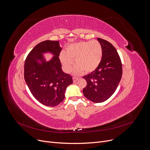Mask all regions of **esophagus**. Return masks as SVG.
<instances>
[{
    "label": "esophagus",
    "mask_w": 150,
    "mask_h": 150,
    "mask_svg": "<svg viewBox=\"0 0 150 150\" xmlns=\"http://www.w3.org/2000/svg\"><path fill=\"white\" fill-rule=\"evenodd\" d=\"M72 79H73V82L75 83V82H76L78 80V78H72Z\"/></svg>",
    "instance_id": "obj_1"
}]
</instances>
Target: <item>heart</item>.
<instances>
[{
    "label": "heart",
    "instance_id": "heart-1",
    "mask_svg": "<svg viewBox=\"0 0 150 150\" xmlns=\"http://www.w3.org/2000/svg\"><path fill=\"white\" fill-rule=\"evenodd\" d=\"M102 54L101 44L97 40H89L69 45L65 52H61L59 59L63 69L67 73L71 71L75 61L77 66L73 73L80 75L83 71L90 73L96 70L100 64Z\"/></svg>",
    "mask_w": 150,
    "mask_h": 150
}]
</instances>
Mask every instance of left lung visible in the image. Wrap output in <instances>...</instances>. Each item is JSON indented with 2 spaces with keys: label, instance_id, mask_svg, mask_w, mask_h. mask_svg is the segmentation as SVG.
Segmentation results:
<instances>
[{
  "label": "left lung",
  "instance_id": "left-lung-1",
  "mask_svg": "<svg viewBox=\"0 0 150 150\" xmlns=\"http://www.w3.org/2000/svg\"><path fill=\"white\" fill-rule=\"evenodd\" d=\"M103 54L100 64L91 74L83 76L87 85L83 89L84 96L93 103L106 101L115 92L122 74L121 59L116 49L106 40L98 38Z\"/></svg>",
  "mask_w": 150,
  "mask_h": 150
}]
</instances>
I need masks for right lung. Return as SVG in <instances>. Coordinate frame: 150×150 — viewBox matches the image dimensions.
<instances>
[{"label": "right lung", "instance_id": "right-lung-1", "mask_svg": "<svg viewBox=\"0 0 150 150\" xmlns=\"http://www.w3.org/2000/svg\"><path fill=\"white\" fill-rule=\"evenodd\" d=\"M59 42L45 40L32 49L24 64V79L33 96L41 104L54 107L65 97L67 86L71 84L72 77L62 71ZM51 53L54 56L46 62L43 54Z\"/></svg>", "mask_w": 150, "mask_h": 150}]
</instances>
